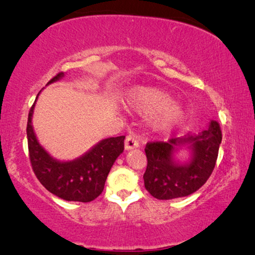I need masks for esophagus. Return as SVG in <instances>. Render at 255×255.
<instances>
[{"label":"esophagus","mask_w":255,"mask_h":255,"mask_svg":"<svg viewBox=\"0 0 255 255\" xmlns=\"http://www.w3.org/2000/svg\"><path fill=\"white\" fill-rule=\"evenodd\" d=\"M139 146V139L135 134H128L125 139V148L132 149Z\"/></svg>","instance_id":"obj_1"}]
</instances>
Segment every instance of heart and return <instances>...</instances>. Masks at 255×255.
<instances>
[{
	"label": "heart",
	"instance_id": "heart-1",
	"mask_svg": "<svg viewBox=\"0 0 255 255\" xmlns=\"http://www.w3.org/2000/svg\"><path fill=\"white\" fill-rule=\"evenodd\" d=\"M128 106L142 114L151 115V124L162 132L172 131L182 124L186 117L183 108L174 102L168 93L151 87H139L127 94Z\"/></svg>",
	"mask_w": 255,
	"mask_h": 255
}]
</instances>
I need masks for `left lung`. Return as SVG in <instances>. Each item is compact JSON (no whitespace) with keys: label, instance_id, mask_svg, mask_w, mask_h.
I'll list each match as a JSON object with an SVG mask.
<instances>
[{"label":"left lung","instance_id":"8db88e82","mask_svg":"<svg viewBox=\"0 0 255 255\" xmlns=\"http://www.w3.org/2000/svg\"><path fill=\"white\" fill-rule=\"evenodd\" d=\"M221 142L222 132L215 121L197 135L173 137L168 141H148L145 147L146 190L158 200H173L195 193L210 177ZM182 143L192 145L193 160L188 165L179 166L172 161L171 154L176 146Z\"/></svg>","mask_w":255,"mask_h":255}]
</instances>
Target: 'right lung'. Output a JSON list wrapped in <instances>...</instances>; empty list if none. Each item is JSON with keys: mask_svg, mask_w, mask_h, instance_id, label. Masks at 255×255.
Instances as JSON below:
<instances>
[{"mask_svg": "<svg viewBox=\"0 0 255 255\" xmlns=\"http://www.w3.org/2000/svg\"><path fill=\"white\" fill-rule=\"evenodd\" d=\"M62 76L64 73H58L48 83L57 81ZM33 107L34 103L27 116L26 135L29 158L34 175L50 193L62 200L83 203L95 200L102 194L115 160L124 151L125 135L104 139L74 161H57L47 154L37 140L31 125Z\"/></svg>", "mask_w": 255, "mask_h": 255, "instance_id": "add662e5", "label": "right lung"}]
</instances>
